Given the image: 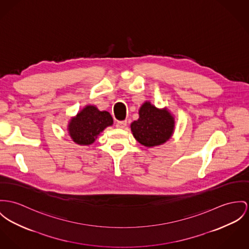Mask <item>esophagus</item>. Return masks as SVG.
I'll return each mask as SVG.
<instances>
[{
	"label": "esophagus",
	"instance_id": "esophagus-1",
	"mask_svg": "<svg viewBox=\"0 0 249 249\" xmlns=\"http://www.w3.org/2000/svg\"><path fill=\"white\" fill-rule=\"evenodd\" d=\"M126 125H127V121L125 120V121H117L116 122V128H118V129H124L125 127H126Z\"/></svg>",
	"mask_w": 249,
	"mask_h": 249
}]
</instances>
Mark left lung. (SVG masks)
Masks as SVG:
<instances>
[{
    "label": "left lung",
    "instance_id": "left-lung-1",
    "mask_svg": "<svg viewBox=\"0 0 249 249\" xmlns=\"http://www.w3.org/2000/svg\"><path fill=\"white\" fill-rule=\"evenodd\" d=\"M138 115V119L131 124V132L138 143L153 148L165 144L172 137L175 118L168 108L159 109L150 101H145Z\"/></svg>",
    "mask_w": 249,
    "mask_h": 249
}]
</instances>
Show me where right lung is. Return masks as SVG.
Wrapping results in <instances>:
<instances>
[{
	"instance_id": "obj_1",
	"label": "right lung",
	"mask_w": 249,
	"mask_h": 249,
	"mask_svg": "<svg viewBox=\"0 0 249 249\" xmlns=\"http://www.w3.org/2000/svg\"><path fill=\"white\" fill-rule=\"evenodd\" d=\"M113 123L109 112L99 111L95 105H86L68 121L67 133L77 145L89 146Z\"/></svg>"
}]
</instances>
